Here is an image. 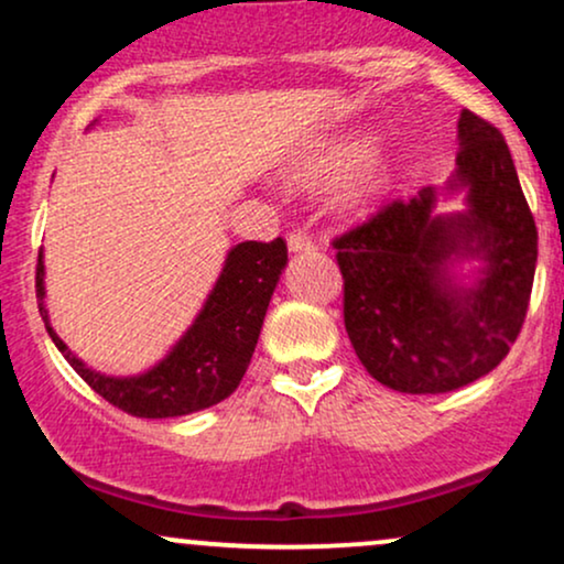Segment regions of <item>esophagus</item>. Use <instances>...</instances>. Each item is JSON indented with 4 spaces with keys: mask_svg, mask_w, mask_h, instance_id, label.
Masks as SVG:
<instances>
[{
    "mask_svg": "<svg viewBox=\"0 0 564 564\" xmlns=\"http://www.w3.org/2000/svg\"><path fill=\"white\" fill-rule=\"evenodd\" d=\"M289 251H310L315 246V241H313V236H310V232H304V230H291L289 232Z\"/></svg>",
    "mask_w": 564,
    "mask_h": 564,
    "instance_id": "34e87169",
    "label": "esophagus"
}]
</instances>
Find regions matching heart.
Masks as SVG:
<instances>
[{
	"label": "heart",
	"mask_w": 564,
	"mask_h": 564,
	"mask_svg": "<svg viewBox=\"0 0 564 564\" xmlns=\"http://www.w3.org/2000/svg\"><path fill=\"white\" fill-rule=\"evenodd\" d=\"M371 145L373 140L368 134H347V138L334 140L321 153L304 159L296 166V177L307 180V183H332V180H341L360 170L352 187H349V200L366 204L381 191V177H384L381 161L368 159L371 156Z\"/></svg>",
	"instance_id": "obj_1"
}]
</instances>
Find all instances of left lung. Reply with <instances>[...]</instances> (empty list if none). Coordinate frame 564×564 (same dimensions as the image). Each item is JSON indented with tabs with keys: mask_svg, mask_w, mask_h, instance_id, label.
Instances as JSON below:
<instances>
[{
	"mask_svg": "<svg viewBox=\"0 0 564 564\" xmlns=\"http://www.w3.org/2000/svg\"><path fill=\"white\" fill-rule=\"evenodd\" d=\"M467 212L435 215V187L381 206L334 238L345 278V328L366 371L408 394L467 387L507 358L525 323L539 230L501 132L477 113L458 119L456 172ZM482 259L464 288L449 268Z\"/></svg>",
	"mask_w": 564,
	"mask_h": 564,
	"instance_id": "left-lung-1",
	"label": "left lung"
}]
</instances>
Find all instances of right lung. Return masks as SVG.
<instances>
[{"label":"right lung","mask_w":564,"mask_h":564,"mask_svg":"<svg viewBox=\"0 0 564 564\" xmlns=\"http://www.w3.org/2000/svg\"><path fill=\"white\" fill-rule=\"evenodd\" d=\"M289 262L286 241H243L232 246L215 289L193 326L164 360L138 377H106L70 352L50 326L44 304V257L36 262L39 315L50 339L79 377L108 403L140 419H172L204 411L230 398L241 384L260 339L270 296Z\"/></svg>","instance_id":"obj_1"}]
</instances>
